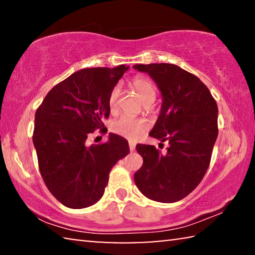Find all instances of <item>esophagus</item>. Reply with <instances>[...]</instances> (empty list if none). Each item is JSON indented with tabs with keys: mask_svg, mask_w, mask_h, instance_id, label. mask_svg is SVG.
<instances>
[{
	"mask_svg": "<svg viewBox=\"0 0 255 255\" xmlns=\"http://www.w3.org/2000/svg\"><path fill=\"white\" fill-rule=\"evenodd\" d=\"M135 148H136V144L133 143V141H129V149L132 152V150H135Z\"/></svg>",
	"mask_w": 255,
	"mask_h": 255,
	"instance_id": "esophagus-1",
	"label": "esophagus"
}]
</instances>
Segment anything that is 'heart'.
Segmentation results:
<instances>
[{"label":"heart","mask_w":255,"mask_h":255,"mask_svg":"<svg viewBox=\"0 0 255 255\" xmlns=\"http://www.w3.org/2000/svg\"><path fill=\"white\" fill-rule=\"evenodd\" d=\"M132 88L135 89L138 96L144 102V105H150L156 98V90L152 82L146 79L144 76H136L131 81ZM120 98V88L117 85L111 90L109 94V110L111 114H115L118 110V103ZM148 128V123L145 119L132 118L129 116H123L112 124V131L117 135L124 136L128 139L135 140L138 139L146 129Z\"/></svg>","instance_id":"heart-1"}]
</instances>
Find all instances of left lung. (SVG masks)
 Segmentation results:
<instances>
[{"instance_id":"1","label":"left lung","mask_w":255,"mask_h":255,"mask_svg":"<svg viewBox=\"0 0 255 255\" xmlns=\"http://www.w3.org/2000/svg\"><path fill=\"white\" fill-rule=\"evenodd\" d=\"M162 94V108L150 137L170 146L162 154L153 145L138 144L143 165L133 180L149 199L171 204L197 188L208 170L218 135V108L208 88L173 64H137Z\"/></svg>"}]
</instances>
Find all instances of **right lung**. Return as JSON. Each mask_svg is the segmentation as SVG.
Listing matches in <instances>:
<instances>
[{
	"mask_svg": "<svg viewBox=\"0 0 255 255\" xmlns=\"http://www.w3.org/2000/svg\"><path fill=\"white\" fill-rule=\"evenodd\" d=\"M128 66L93 67L73 73L55 85L34 116L33 145L44 182L60 204L86 208L101 199L112 166L129 153L124 137L86 146L88 136L105 127L109 94Z\"/></svg>",
	"mask_w": 255,
	"mask_h": 255,
	"instance_id": "1",
	"label": "right lung"
}]
</instances>
